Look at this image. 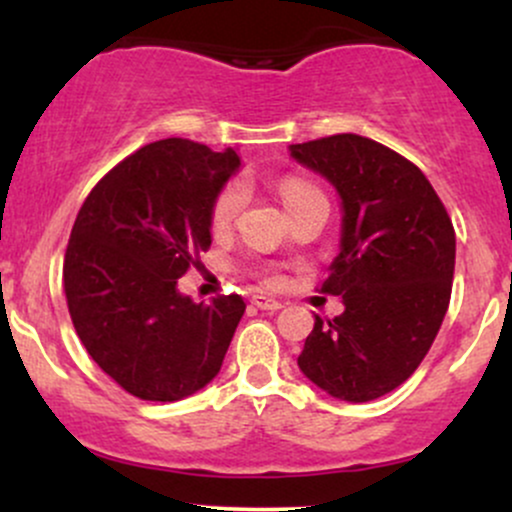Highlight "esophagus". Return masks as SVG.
<instances>
[{
	"instance_id": "34e87169",
	"label": "esophagus",
	"mask_w": 512,
	"mask_h": 512,
	"mask_svg": "<svg viewBox=\"0 0 512 512\" xmlns=\"http://www.w3.org/2000/svg\"><path fill=\"white\" fill-rule=\"evenodd\" d=\"M252 305L260 310H279L281 303L276 298H267V296H252Z\"/></svg>"
}]
</instances>
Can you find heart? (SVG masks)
I'll list each match as a JSON object with an SVG mask.
<instances>
[{
  "label": "heart",
  "mask_w": 512,
  "mask_h": 512,
  "mask_svg": "<svg viewBox=\"0 0 512 512\" xmlns=\"http://www.w3.org/2000/svg\"><path fill=\"white\" fill-rule=\"evenodd\" d=\"M279 195H281V202H284L286 209L296 207L298 202H303L305 197L310 195H317V190L310 182H305L301 178H286L279 182ZM243 185H238V182H231V185H226L223 190L216 195L214 204H211V223L214 226H228V223L233 221V216L238 214L240 204H243Z\"/></svg>",
  "instance_id": "obj_1"
}]
</instances>
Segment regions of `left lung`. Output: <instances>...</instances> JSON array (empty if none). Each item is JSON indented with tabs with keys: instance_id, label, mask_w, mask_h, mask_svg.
Segmentation results:
<instances>
[{
	"instance_id": "8db88e82",
	"label": "left lung",
	"mask_w": 512,
	"mask_h": 512,
	"mask_svg": "<svg viewBox=\"0 0 512 512\" xmlns=\"http://www.w3.org/2000/svg\"><path fill=\"white\" fill-rule=\"evenodd\" d=\"M291 158L342 199L339 255L322 293L344 313L315 315L298 368L344 402H370L419 368L448 313L455 231L414 163L358 134L291 144Z\"/></svg>"
}]
</instances>
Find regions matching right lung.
Returning a JSON list of instances; mask_svg holds the SVG:
<instances>
[{"mask_svg":"<svg viewBox=\"0 0 512 512\" xmlns=\"http://www.w3.org/2000/svg\"><path fill=\"white\" fill-rule=\"evenodd\" d=\"M240 168L233 149L161 139L117 163L76 214L64 293L88 356L122 390L178 402L219 375L245 303H195L178 279L211 245V204Z\"/></svg>","mask_w":512,"mask_h":512,"instance_id":"1","label":"right lung"}]
</instances>
